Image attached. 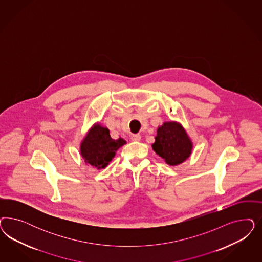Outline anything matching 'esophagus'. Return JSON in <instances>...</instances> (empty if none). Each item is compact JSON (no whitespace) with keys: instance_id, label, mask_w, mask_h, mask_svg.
I'll return each instance as SVG.
<instances>
[{"instance_id":"obj_1","label":"esophagus","mask_w":262,"mask_h":262,"mask_svg":"<svg viewBox=\"0 0 262 262\" xmlns=\"http://www.w3.org/2000/svg\"><path fill=\"white\" fill-rule=\"evenodd\" d=\"M131 140L133 142H138V141L141 140V135L140 134H133V135H131Z\"/></svg>"}]
</instances>
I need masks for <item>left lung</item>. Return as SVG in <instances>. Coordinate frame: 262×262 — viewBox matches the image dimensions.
Here are the masks:
<instances>
[{"label":"left lung","instance_id":"1","mask_svg":"<svg viewBox=\"0 0 262 262\" xmlns=\"http://www.w3.org/2000/svg\"><path fill=\"white\" fill-rule=\"evenodd\" d=\"M192 143L185 130L176 122H165L157 130L152 148L166 163L176 166L190 156Z\"/></svg>","mask_w":262,"mask_h":262}]
</instances>
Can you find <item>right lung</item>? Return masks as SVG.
Listing matches in <instances>:
<instances>
[{
  "label": "right lung",
  "instance_id": "right-lung-1",
  "mask_svg": "<svg viewBox=\"0 0 262 262\" xmlns=\"http://www.w3.org/2000/svg\"><path fill=\"white\" fill-rule=\"evenodd\" d=\"M124 144V140L112 139L109 129L97 124L85 136L81 144V153L86 163L101 169L110 163L118 148Z\"/></svg>",
  "mask_w": 262,
  "mask_h": 262
}]
</instances>
